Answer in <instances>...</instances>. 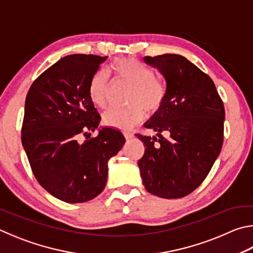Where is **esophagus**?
Here are the masks:
<instances>
[{"instance_id": "34e87169", "label": "esophagus", "mask_w": 253, "mask_h": 253, "mask_svg": "<svg viewBox=\"0 0 253 253\" xmlns=\"http://www.w3.org/2000/svg\"><path fill=\"white\" fill-rule=\"evenodd\" d=\"M124 136H125L126 139H131L134 137V134L131 131H124Z\"/></svg>"}]
</instances>
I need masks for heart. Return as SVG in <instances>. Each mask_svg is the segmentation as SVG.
I'll list each match as a JSON object with an SVG mask.
<instances>
[{
    "label": "heart",
    "instance_id": "1",
    "mask_svg": "<svg viewBox=\"0 0 253 253\" xmlns=\"http://www.w3.org/2000/svg\"><path fill=\"white\" fill-rule=\"evenodd\" d=\"M108 72L117 80L131 85L128 93L126 107H112L103 115V123L117 129H128L142 121L145 111L155 114L163 106L166 98V85L157 77L149 66L135 58H117L111 64ZM108 76L106 72L97 71L88 82L87 94L95 106L103 108L107 102Z\"/></svg>",
    "mask_w": 253,
    "mask_h": 253
}]
</instances>
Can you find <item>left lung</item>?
<instances>
[{
	"label": "left lung",
	"instance_id": "1",
	"mask_svg": "<svg viewBox=\"0 0 253 253\" xmlns=\"http://www.w3.org/2000/svg\"><path fill=\"white\" fill-rule=\"evenodd\" d=\"M162 73L166 98L145 127L157 136L144 142L138 160L146 190L160 198L191 194L208 176L223 142L224 107L214 83L195 64L177 54L144 57Z\"/></svg>",
	"mask_w": 253,
	"mask_h": 253
}]
</instances>
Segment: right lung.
<instances>
[{
    "mask_svg": "<svg viewBox=\"0 0 253 253\" xmlns=\"http://www.w3.org/2000/svg\"><path fill=\"white\" fill-rule=\"evenodd\" d=\"M107 56L73 54L59 59L36 79L25 99L22 145L36 180L62 201L94 199L107 181L108 160L125 144L118 129L95 131L100 116L87 94L91 75Z\"/></svg>",
    "mask_w": 253,
    "mask_h": 253,
    "instance_id": "add662e5",
    "label": "right lung"
}]
</instances>
